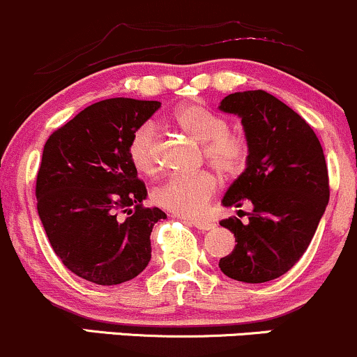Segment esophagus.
<instances>
[{"label":"esophagus","instance_id":"34e87169","mask_svg":"<svg viewBox=\"0 0 357 357\" xmlns=\"http://www.w3.org/2000/svg\"><path fill=\"white\" fill-rule=\"evenodd\" d=\"M185 220L190 223V225L197 227V229L202 230V232H208V230H211L215 227V223L210 220H188V218H185Z\"/></svg>","mask_w":357,"mask_h":357}]
</instances>
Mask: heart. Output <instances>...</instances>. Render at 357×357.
Returning <instances> with one entry per match:
<instances>
[{
  "mask_svg": "<svg viewBox=\"0 0 357 357\" xmlns=\"http://www.w3.org/2000/svg\"><path fill=\"white\" fill-rule=\"evenodd\" d=\"M174 120L188 135L203 144L206 159L223 172H237L248 158V142L242 135L229 132V123L202 103L183 105ZM128 155L139 171L149 172L155 166V127L144 123L132 135ZM217 190V178L211 172L179 174L167 178L154 191L159 206L181 217H198L205 211Z\"/></svg>",
  "mask_w": 357,
  "mask_h": 357,
  "instance_id": "heart-1",
  "label": "heart"
}]
</instances>
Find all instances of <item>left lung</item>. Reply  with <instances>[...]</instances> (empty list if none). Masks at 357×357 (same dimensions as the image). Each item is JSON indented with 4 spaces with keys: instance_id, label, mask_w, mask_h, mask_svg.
<instances>
[{
    "instance_id": "left-lung-1",
    "label": "left lung",
    "mask_w": 357,
    "mask_h": 357,
    "mask_svg": "<svg viewBox=\"0 0 357 357\" xmlns=\"http://www.w3.org/2000/svg\"><path fill=\"white\" fill-rule=\"evenodd\" d=\"M218 109L241 119L248 142L245 169L222 205H252L249 222H220L237 244L218 268L232 280L266 283L289 271L312 242L331 193L325 155L310 125L262 89L232 93Z\"/></svg>"
}]
</instances>
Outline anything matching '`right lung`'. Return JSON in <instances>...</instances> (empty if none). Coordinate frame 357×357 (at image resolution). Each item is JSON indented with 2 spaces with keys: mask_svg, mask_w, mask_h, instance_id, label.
<instances>
[{
  "mask_svg": "<svg viewBox=\"0 0 357 357\" xmlns=\"http://www.w3.org/2000/svg\"><path fill=\"white\" fill-rule=\"evenodd\" d=\"M159 101L109 98L77 113L45 142L37 210L62 264L91 283L134 280L151 261V232L166 213L146 208L128 144ZM125 213V215H121Z\"/></svg>",
  "mask_w": 357,
  "mask_h": 357,
  "instance_id": "add662e5",
  "label": "right lung"
}]
</instances>
